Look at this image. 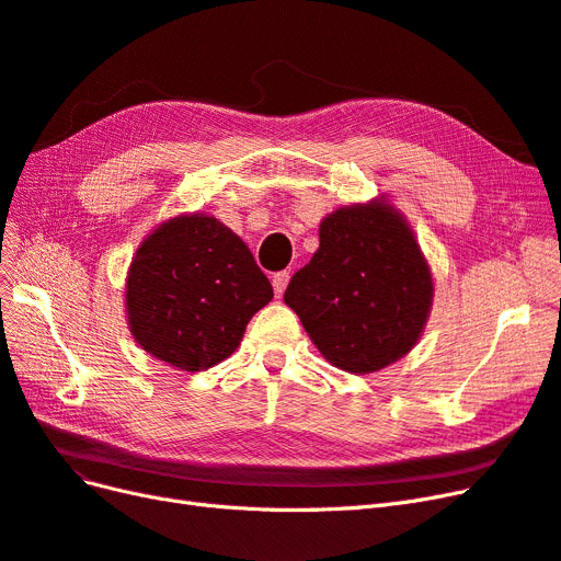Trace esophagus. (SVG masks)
Instances as JSON below:
<instances>
[{"label":"esophagus","mask_w":561,"mask_h":561,"mask_svg":"<svg viewBox=\"0 0 561 561\" xmlns=\"http://www.w3.org/2000/svg\"><path fill=\"white\" fill-rule=\"evenodd\" d=\"M287 280H290V274H287V271H278V274H274V278H271V283H274L276 297H283L285 287H287Z\"/></svg>","instance_id":"obj_1"}]
</instances>
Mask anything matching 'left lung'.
I'll return each instance as SVG.
<instances>
[{
  "label": "left lung",
  "mask_w": 561,
  "mask_h": 561,
  "mask_svg": "<svg viewBox=\"0 0 561 561\" xmlns=\"http://www.w3.org/2000/svg\"><path fill=\"white\" fill-rule=\"evenodd\" d=\"M320 245L285 290L330 365L369 375L398 363L421 339L435 283L414 229L386 196L322 217Z\"/></svg>",
  "instance_id": "obj_1"
}]
</instances>
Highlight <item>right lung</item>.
Segmentation results:
<instances>
[{
    "label": "right lung",
    "instance_id": "obj_1",
    "mask_svg": "<svg viewBox=\"0 0 561 561\" xmlns=\"http://www.w3.org/2000/svg\"><path fill=\"white\" fill-rule=\"evenodd\" d=\"M271 299L274 287L241 236L206 213H184L151 229L126 274L135 344L182 371L229 358L250 318Z\"/></svg>",
    "mask_w": 561,
    "mask_h": 561
}]
</instances>
